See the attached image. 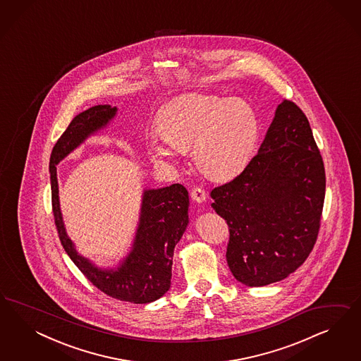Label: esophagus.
<instances>
[{
	"mask_svg": "<svg viewBox=\"0 0 361 361\" xmlns=\"http://www.w3.org/2000/svg\"><path fill=\"white\" fill-rule=\"evenodd\" d=\"M190 197H192L196 202H204V201L207 200V192H205V189H204V188H201V186H196V188H193V189H192V192H190Z\"/></svg>",
	"mask_w": 361,
	"mask_h": 361,
	"instance_id": "1",
	"label": "esophagus"
}]
</instances>
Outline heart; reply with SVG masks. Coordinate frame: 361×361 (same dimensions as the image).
I'll return each instance as SVG.
<instances>
[{"label":"heart","instance_id":"1","mask_svg":"<svg viewBox=\"0 0 361 361\" xmlns=\"http://www.w3.org/2000/svg\"><path fill=\"white\" fill-rule=\"evenodd\" d=\"M147 149L156 164L176 163L177 154L193 144L196 165L214 180L240 173L252 157L259 124L252 106L242 99L188 95L166 104L157 116Z\"/></svg>","mask_w":361,"mask_h":361}]
</instances>
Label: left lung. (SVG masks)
Instances as JSON below:
<instances>
[{"instance_id":"left-lung-1","label":"left lung","mask_w":361,"mask_h":361,"mask_svg":"<svg viewBox=\"0 0 361 361\" xmlns=\"http://www.w3.org/2000/svg\"><path fill=\"white\" fill-rule=\"evenodd\" d=\"M324 196V164L308 119L283 100L250 163L210 192L229 226L226 261L234 278L259 287L294 273L317 242Z\"/></svg>"}]
</instances>
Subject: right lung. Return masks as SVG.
Here are the masks:
<instances>
[{
	"label": "right lung",
	"instance_id": "add662e5",
	"mask_svg": "<svg viewBox=\"0 0 361 361\" xmlns=\"http://www.w3.org/2000/svg\"><path fill=\"white\" fill-rule=\"evenodd\" d=\"M116 107L99 104L77 115L53 148L50 156L51 204L61 243L91 283L104 294L136 305L151 303L171 287L173 252L188 226V190L181 184L145 189L142 213L132 250L116 269H99L78 254L67 237L59 208L56 164L87 139L104 128L116 115Z\"/></svg>",
	"mask_w": 361,
	"mask_h": 361
}]
</instances>
